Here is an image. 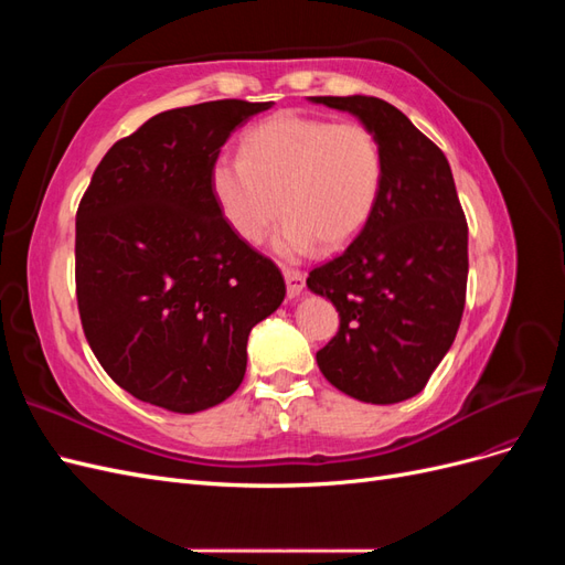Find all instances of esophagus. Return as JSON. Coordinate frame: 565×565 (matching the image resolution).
<instances>
[{"label": "esophagus", "instance_id": "34e87169", "mask_svg": "<svg viewBox=\"0 0 565 565\" xmlns=\"http://www.w3.org/2000/svg\"><path fill=\"white\" fill-rule=\"evenodd\" d=\"M282 276H285V282H287V297L289 299H297L303 292V287H306L303 273L297 270V268H285Z\"/></svg>", "mask_w": 565, "mask_h": 565}]
</instances>
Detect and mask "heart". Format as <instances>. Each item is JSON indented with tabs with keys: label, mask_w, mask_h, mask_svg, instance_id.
Wrapping results in <instances>:
<instances>
[{
	"label": "heart",
	"mask_w": 565,
	"mask_h": 565,
	"mask_svg": "<svg viewBox=\"0 0 565 565\" xmlns=\"http://www.w3.org/2000/svg\"><path fill=\"white\" fill-rule=\"evenodd\" d=\"M382 146L361 122L280 113L256 125L241 160L218 156L210 169L212 195L241 241L262 243L278 216L289 214L276 247L301 256L351 245L380 202Z\"/></svg>",
	"instance_id": "obj_1"
}]
</instances>
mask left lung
<instances>
[{
  "mask_svg": "<svg viewBox=\"0 0 565 565\" xmlns=\"http://www.w3.org/2000/svg\"><path fill=\"white\" fill-rule=\"evenodd\" d=\"M377 136L380 202L337 259L309 273L311 292L339 311V332L316 353L347 396L391 405L417 396L452 347L467 299V218L443 150L374 96H311Z\"/></svg>",
  "mask_w": 565,
  "mask_h": 565,
  "instance_id": "1",
  "label": "left lung"
}]
</instances>
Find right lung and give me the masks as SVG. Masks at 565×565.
Segmentation results:
<instances>
[{"label":"right lung","instance_id":"obj_1","mask_svg":"<svg viewBox=\"0 0 565 565\" xmlns=\"http://www.w3.org/2000/svg\"><path fill=\"white\" fill-rule=\"evenodd\" d=\"M270 104L210 100L150 117L98 162L75 224L84 337L134 398L193 415L247 370V337L285 299L278 266L237 237L210 169Z\"/></svg>","mask_w":565,"mask_h":565}]
</instances>
